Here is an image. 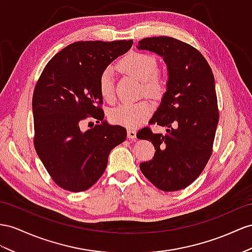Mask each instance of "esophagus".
Instances as JSON below:
<instances>
[{
  "label": "esophagus",
  "mask_w": 252,
  "mask_h": 252,
  "mask_svg": "<svg viewBox=\"0 0 252 252\" xmlns=\"http://www.w3.org/2000/svg\"><path fill=\"white\" fill-rule=\"evenodd\" d=\"M127 138L128 139H135V138H136V131L128 128V130H127Z\"/></svg>",
  "instance_id": "34e87169"
}]
</instances>
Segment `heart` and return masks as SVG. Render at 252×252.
I'll return each mask as SVG.
<instances>
[{
    "instance_id": "heart-1",
    "label": "heart",
    "mask_w": 252,
    "mask_h": 252,
    "mask_svg": "<svg viewBox=\"0 0 252 252\" xmlns=\"http://www.w3.org/2000/svg\"><path fill=\"white\" fill-rule=\"evenodd\" d=\"M118 67L143 83V94L150 98H158L166 88L164 77L158 71V61L151 54L130 52L120 60ZM99 92L103 99L112 103L115 100L114 71L111 67L102 70L98 80ZM152 114V106L147 101L134 104H121L109 112V119L114 124L128 128L139 126Z\"/></svg>"
}]
</instances>
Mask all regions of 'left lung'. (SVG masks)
Masks as SVG:
<instances>
[{
  "mask_svg": "<svg viewBox=\"0 0 252 252\" xmlns=\"http://www.w3.org/2000/svg\"><path fill=\"white\" fill-rule=\"evenodd\" d=\"M137 49L162 56L168 70L166 93L149 121L166 126V134L148 126L137 133L156 149L139 168L160 190L183 189L200 176L212 154L219 119L214 75L197 49L176 38H145Z\"/></svg>",
  "mask_w": 252,
  "mask_h": 252,
  "instance_id": "obj_1",
  "label": "left lung"
}]
</instances>
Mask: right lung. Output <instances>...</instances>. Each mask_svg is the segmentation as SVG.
<instances>
[{
	"instance_id": "add662e5",
	"label": "right lung",
	"mask_w": 252,
	"mask_h": 252,
	"mask_svg": "<svg viewBox=\"0 0 252 252\" xmlns=\"http://www.w3.org/2000/svg\"><path fill=\"white\" fill-rule=\"evenodd\" d=\"M132 40L77 41L50 60L33 94L34 146L53 181L84 191L104 173L108 154L124 143L126 130L104 120L98 80L103 69L131 49ZM98 125L80 130L83 120Z\"/></svg>"
}]
</instances>
